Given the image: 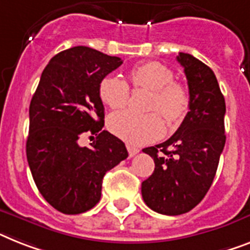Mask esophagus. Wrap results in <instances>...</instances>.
<instances>
[{"mask_svg":"<svg viewBox=\"0 0 250 250\" xmlns=\"http://www.w3.org/2000/svg\"><path fill=\"white\" fill-rule=\"evenodd\" d=\"M126 148H127V152H129L130 157H134L135 154L139 153V149H138L137 147H133V146H130V144H127Z\"/></svg>","mask_w":250,"mask_h":250,"instance_id":"obj_1","label":"esophagus"}]
</instances>
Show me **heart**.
<instances>
[{
	"label": "heart",
	"instance_id": "obj_1",
	"mask_svg": "<svg viewBox=\"0 0 250 250\" xmlns=\"http://www.w3.org/2000/svg\"><path fill=\"white\" fill-rule=\"evenodd\" d=\"M129 79L134 88L152 90L148 110L157 111L168 124H176L189 108V92L174 80V73L164 63L150 61L130 70ZM100 98L112 110L126 106L130 88L120 76H106L100 83ZM157 112L135 113L121 111L111 115L108 127L115 135L131 144H146L162 137L165 124Z\"/></svg>",
	"mask_w": 250,
	"mask_h": 250
}]
</instances>
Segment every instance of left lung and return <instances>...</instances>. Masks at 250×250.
Listing matches in <instances>:
<instances>
[{
	"instance_id": "left-lung-1",
	"label": "left lung",
	"mask_w": 250,
	"mask_h": 250,
	"mask_svg": "<svg viewBox=\"0 0 250 250\" xmlns=\"http://www.w3.org/2000/svg\"><path fill=\"white\" fill-rule=\"evenodd\" d=\"M189 86V112L164 143L144 148L154 160L153 174L142 183L150 209L167 216L189 212L211 188L226 142V104L216 75L189 53L176 57Z\"/></svg>"
}]
</instances>
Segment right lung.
<instances>
[{
    "mask_svg": "<svg viewBox=\"0 0 250 250\" xmlns=\"http://www.w3.org/2000/svg\"><path fill=\"white\" fill-rule=\"evenodd\" d=\"M123 60L78 46L44 67L29 107L26 158L39 193L57 211L78 214L101 199L103 176L127 157L125 144L102 130L100 83ZM96 140L82 147L80 138ZM92 138V137H90Z\"/></svg>",
    "mask_w": 250,
    "mask_h": 250,
    "instance_id": "1",
    "label": "right lung"
}]
</instances>
